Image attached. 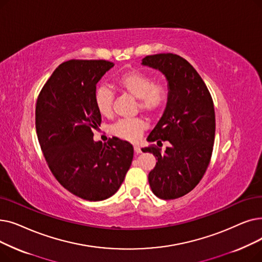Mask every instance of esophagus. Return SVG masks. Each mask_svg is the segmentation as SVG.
<instances>
[{
	"instance_id": "obj_1",
	"label": "esophagus",
	"mask_w": 262,
	"mask_h": 262,
	"mask_svg": "<svg viewBox=\"0 0 262 262\" xmlns=\"http://www.w3.org/2000/svg\"><path fill=\"white\" fill-rule=\"evenodd\" d=\"M134 152H135L136 155H139V154H141V152H142V150H141V148H140L139 146H134Z\"/></svg>"
}]
</instances>
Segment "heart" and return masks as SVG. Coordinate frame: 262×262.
I'll return each mask as SVG.
<instances>
[{"instance_id": "heart-1", "label": "heart", "mask_w": 262, "mask_h": 262, "mask_svg": "<svg viewBox=\"0 0 262 262\" xmlns=\"http://www.w3.org/2000/svg\"><path fill=\"white\" fill-rule=\"evenodd\" d=\"M118 89L138 99V110L146 115H157L163 110L168 101V89L162 82H154L152 77L141 70H129L117 78ZM94 100L99 113L104 117L113 114L114 96L105 85L98 86ZM145 122L140 118L120 119L112 124L108 131L116 138L136 142L145 130Z\"/></svg>"}]
</instances>
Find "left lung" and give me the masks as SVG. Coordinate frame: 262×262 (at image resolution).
<instances>
[{
    "mask_svg": "<svg viewBox=\"0 0 262 262\" xmlns=\"http://www.w3.org/2000/svg\"><path fill=\"white\" fill-rule=\"evenodd\" d=\"M143 65L159 69L168 81V101L148 142H169L165 151L156 145L142 149L158 160L149 172L154 194L175 199L191 192L204 177L213 151L215 114L205 82L183 57L172 53L148 55Z\"/></svg>",
    "mask_w": 262,
    "mask_h": 262,
    "instance_id": "left-lung-1",
    "label": "left lung"
}]
</instances>
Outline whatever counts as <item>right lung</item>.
<instances>
[{"instance_id":"right-lung-1","label":"right lung","mask_w":262,"mask_h":262,"mask_svg":"<svg viewBox=\"0 0 262 262\" xmlns=\"http://www.w3.org/2000/svg\"><path fill=\"white\" fill-rule=\"evenodd\" d=\"M113 66L104 59L67 60L54 70L36 102L37 138L50 170L66 190L90 202L114 195L133 159L126 141L93 140V130L101 124L96 84Z\"/></svg>"}]
</instances>
